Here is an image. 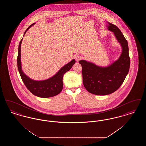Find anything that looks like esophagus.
I'll use <instances>...</instances> for the list:
<instances>
[{
    "mask_svg": "<svg viewBox=\"0 0 146 146\" xmlns=\"http://www.w3.org/2000/svg\"><path fill=\"white\" fill-rule=\"evenodd\" d=\"M82 56L80 55L79 54H77L75 56V59H76V62H78L79 60H80L82 59Z\"/></svg>",
    "mask_w": 146,
    "mask_h": 146,
    "instance_id": "1",
    "label": "esophagus"
}]
</instances>
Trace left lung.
Returning a JSON list of instances; mask_svg holds the SVG:
<instances>
[{
    "label": "left lung",
    "instance_id": "1",
    "mask_svg": "<svg viewBox=\"0 0 146 146\" xmlns=\"http://www.w3.org/2000/svg\"><path fill=\"white\" fill-rule=\"evenodd\" d=\"M108 29L113 32L122 47L118 60L107 67L97 66L92 63L81 60L83 82L88 92L96 95H107L117 90L124 82L130 64L128 44L120 30L108 22Z\"/></svg>",
    "mask_w": 146,
    "mask_h": 146
}]
</instances>
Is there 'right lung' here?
Masks as SVG:
<instances>
[{
	"label": "right lung",
	"mask_w": 146,
	"mask_h": 146,
	"mask_svg": "<svg viewBox=\"0 0 146 146\" xmlns=\"http://www.w3.org/2000/svg\"><path fill=\"white\" fill-rule=\"evenodd\" d=\"M34 24H35V23L28 27L25 31L24 35L28 31V29ZM22 41V39L20 42L19 46L17 63L21 79L26 88L32 94L36 96L42 98L53 97L59 94L63 89V84L62 79L63 75L67 71L71 69L73 65L76 63L75 60H73L64 66L54 76L47 80L35 81L31 79L26 74H25L22 70L21 62V45Z\"/></svg>",
	"instance_id": "right-lung-1"
}]
</instances>
